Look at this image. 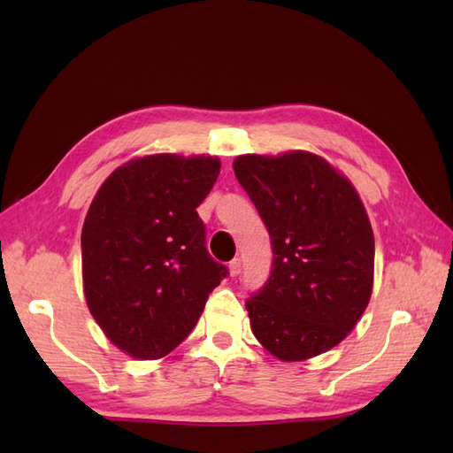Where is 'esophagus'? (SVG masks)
Here are the masks:
<instances>
[{
    "label": "esophagus",
    "mask_w": 453,
    "mask_h": 453,
    "mask_svg": "<svg viewBox=\"0 0 453 453\" xmlns=\"http://www.w3.org/2000/svg\"><path fill=\"white\" fill-rule=\"evenodd\" d=\"M228 270H230V276L236 278L238 273L242 272V260H240V258L230 260V263H228Z\"/></svg>",
    "instance_id": "1"
}]
</instances>
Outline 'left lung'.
<instances>
[{
	"instance_id": "left-lung-1",
	"label": "left lung",
	"mask_w": 453,
	"mask_h": 453,
	"mask_svg": "<svg viewBox=\"0 0 453 453\" xmlns=\"http://www.w3.org/2000/svg\"><path fill=\"white\" fill-rule=\"evenodd\" d=\"M232 166L273 253L270 278L245 303L255 338L281 361L328 351L372 295L374 234L357 190L306 150L242 155Z\"/></svg>"
}]
</instances>
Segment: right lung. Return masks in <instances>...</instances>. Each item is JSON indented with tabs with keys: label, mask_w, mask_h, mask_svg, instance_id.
Here are the masks:
<instances>
[{
	"label": "right lung",
	"mask_w": 453,
	"mask_h": 453,
	"mask_svg": "<svg viewBox=\"0 0 453 453\" xmlns=\"http://www.w3.org/2000/svg\"><path fill=\"white\" fill-rule=\"evenodd\" d=\"M219 170V158L205 155L134 158L90 203L81 234L87 304L104 334L135 359L180 346L226 278L205 250L196 211Z\"/></svg>",
	"instance_id": "add662e5"
}]
</instances>
